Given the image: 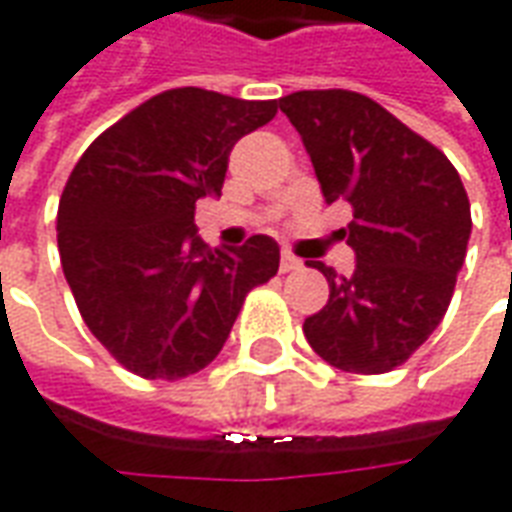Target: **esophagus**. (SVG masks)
Returning <instances> with one entry per match:
<instances>
[{
    "label": "esophagus",
    "instance_id": "34e87169",
    "mask_svg": "<svg viewBox=\"0 0 512 512\" xmlns=\"http://www.w3.org/2000/svg\"><path fill=\"white\" fill-rule=\"evenodd\" d=\"M301 268V260L296 255H290V252H282V257H279V271L282 274H288V271H299Z\"/></svg>",
    "mask_w": 512,
    "mask_h": 512
}]
</instances>
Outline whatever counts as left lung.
<instances>
[{"label":"left lung","instance_id":"1","mask_svg":"<svg viewBox=\"0 0 512 512\" xmlns=\"http://www.w3.org/2000/svg\"><path fill=\"white\" fill-rule=\"evenodd\" d=\"M326 202L345 200L354 222L351 277L315 263L329 301L304 321L312 351L345 373L378 376L403 365L450 307L472 233L458 169L373 98L301 90L279 98Z\"/></svg>","mask_w":512,"mask_h":512}]
</instances>
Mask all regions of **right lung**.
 Returning <instances> with one entry per match:
<instances>
[{"label":"right lung","instance_id":"1","mask_svg":"<svg viewBox=\"0 0 512 512\" xmlns=\"http://www.w3.org/2000/svg\"><path fill=\"white\" fill-rule=\"evenodd\" d=\"M277 101L200 87L153 95L84 150L57 211V246L95 340L142 378L178 381L222 351L246 293L277 274L279 246L252 235L211 249L194 205L222 194L227 158Z\"/></svg>","mask_w":512,"mask_h":512}]
</instances>
